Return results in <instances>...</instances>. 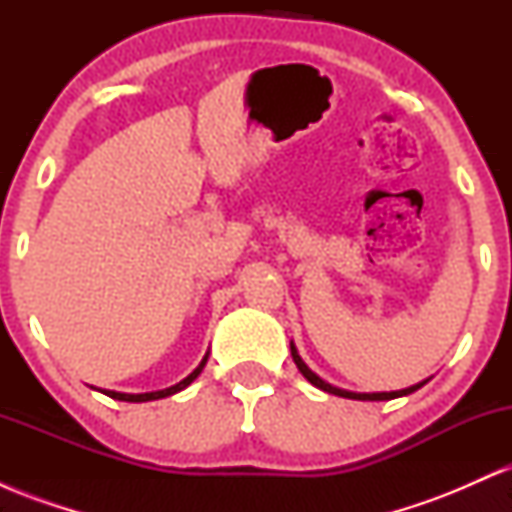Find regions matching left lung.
Returning <instances> with one entry per match:
<instances>
[{
  "label": "left lung",
  "mask_w": 512,
  "mask_h": 512,
  "mask_svg": "<svg viewBox=\"0 0 512 512\" xmlns=\"http://www.w3.org/2000/svg\"><path fill=\"white\" fill-rule=\"evenodd\" d=\"M291 356H293V363H296L298 370H301L303 378L308 380V383H313L315 387H320V390L330 392V395L346 397V399H363V402H383V399H395V397L411 395V392H416V390H419V387H424L428 383V380H424V383H416V385L407 387V390H395V392H349V390H339V387L325 383V380H322L320 375H315L313 370L305 366L303 358L298 356V349H296V346H293V342H291Z\"/></svg>",
  "instance_id": "8db88e82"
}]
</instances>
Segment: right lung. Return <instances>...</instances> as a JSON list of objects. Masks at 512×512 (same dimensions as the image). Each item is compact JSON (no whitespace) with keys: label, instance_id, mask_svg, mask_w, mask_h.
I'll list each match as a JSON object with an SVG mask.
<instances>
[{"label":"right lung","instance_id":"obj_1","mask_svg":"<svg viewBox=\"0 0 512 512\" xmlns=\"http://www.w3.org/2000/svg\"><path fill=\"white\" fill-rule=\"evenodd\" d=\"M207 358H209V354L202 358V363H199V366L192 370L190 375H187L185 380H180L178 385H173V387H166V390H156V392H142V395H127V392H115V390H108L105 392V395L108 397H113V399H120V402H151V399H163V397H170V395H175V392H180V390H185L187 385L190 383H195V378L199 373H202V368L207 366Z\"/></svg>","mask_w":512,"mask_h":512}]
</instances>
